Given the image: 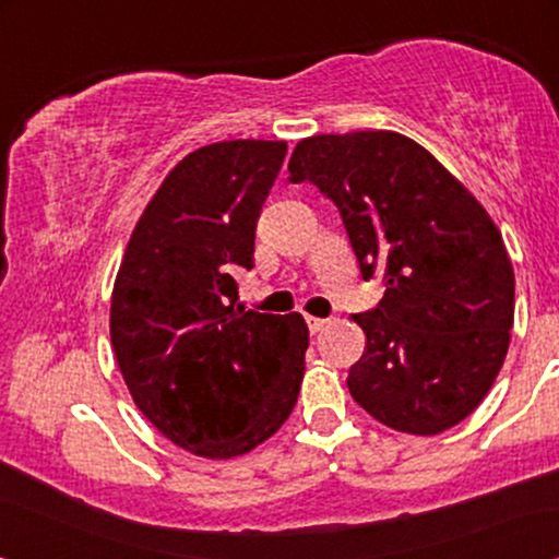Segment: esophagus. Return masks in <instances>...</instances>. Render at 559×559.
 Segmentation results:
<instances>
[{"instance_id": "esophagus-1", "label": "esophagus", "mask_w": 559, "mask_h": 559, "mask_svg": "<svg viewBox=\"0 0 559 559\" xmlns=\"http://www.w3.org/2000/svg\"><path fill=\"white\" fill-rule=\"evenodd\" d=\"M305 323H308V331L310 333H320L323 328L328 325L325 318H312V316H305Z\"/></svg>"}]
</instances>
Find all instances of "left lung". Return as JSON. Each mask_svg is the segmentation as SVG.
<instances>
[{
	"label": "left lung",
	"instance_id": "obj_1",
	"mask_svg": "<svg viewBox=\"0 0 559 559\" xmlns=\"http://www.w3.org/2000/svg\"><path fill=\"white\" fill-rule=\"evenodd\" d=\"M289 182H312L338 209L361 277L386 293L354 320L366 350L350 396L373 419L438 435L491 389L514 323V270L480 203L409 136L320 134L289 157Z\"/></svg>",
	"mask_w": 559,
	"mask_h": 559
}]
</instances>
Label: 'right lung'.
<instances>
[{"label": "right lung", "mask_w": 559, "mask_h": 559, "mask_svg": "<svg viewBox=\"0 0 559 559\" xmlns=\"http://www.w3.org/2000/svg\"><path fill=\"white\" fill-rule=\"evenodd\" d=\"M285 142H216L182 157L144 209L111 295V346L134 404L175 445L249 453L300 394V312L243 310L257 218Z\"/></svg>", "instance_id": "add662e5"}]
</instances>
